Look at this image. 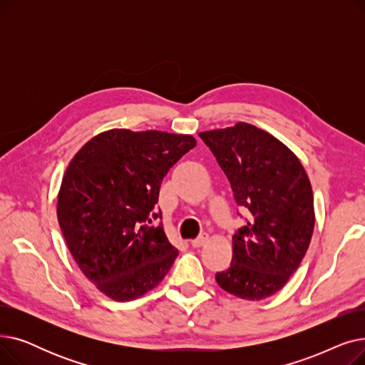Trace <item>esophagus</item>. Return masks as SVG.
I'll list each match as a JSON object with an SVG mask.
<instances>
[{
  "label": "esophagus",
  "mask_w": 365,
  "mask_h": 365,
  "mask_svg": "<svg viewBox=\"0 0 365 365\" xmlns=\"http://www.w3.org/2000/svg\"><path fill=\"white\" fill-rule=\"evenodd\" d=\"M207 241H208V235H207V234H201L197 240H194V241H192V247H195V248L202 247Z\"/></svg>",
  "instance_id": "34e87169"
}]
</instances>
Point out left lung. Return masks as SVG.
<instances>
[{
    "label": "left lung",
    "mask_w": 365,
    "mask_h": 365,
    "mask_svg": "<svg viewBox=\"0 0 365 365\" xmlns=\"http://www.w3.org/2000/svg\"><path fill=\"white\" fill-rule=\"evenodd\" d=\"M250 219L232 237V263L216 274L220 289L244 300L279 292L308 250L314 194L294 152L253 124L200 133Z\"/></svg>",
    "instance_id": "8db88e82"
}]
</instances>
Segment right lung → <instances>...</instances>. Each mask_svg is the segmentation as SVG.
Segmentation results:
<instances>
[{"mask_svg": "<svg viewBox=\"0 0 365 365\" xmlns=\"http://www.w3.org/2000/svg\"><path fill=\"white\" fill-rule=\"evenodd\" d=\"M195 145L190 134L112 128L68 164L57 220L81 272L109 299L142 297L176 260L178 248L152 220L164 176Z\"/></svg>", "mask_w": 365, "mask_h": 365, "instance_id": "add662e5", "label": "right lung"}]
</instances>
